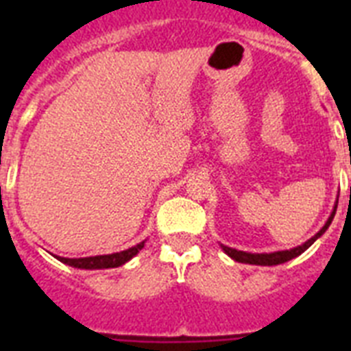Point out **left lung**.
I'll list each match as a JSON object with an SVG mask.
<instances>
[{
	"label": "left lung",
	"instance_id": "obj_1",
	"mask_svg": "<svg viewBox=\"0 0 351 351\" xmlns=\"http://www.w3.org/2000/svg\"><path fill=\"white\" fill-rule=\"evenodd\" d=\"M333 217H335V209H333L332 217L328 219V222L324 224V228H322V230L319 231L315 237H313V239H310L302 245H297V247H293V250L275 251V253H245V251H237V250H233V247H228V245H222V247H224L226 253H228V255H230L231 258L237 262H244V264H256V266H275V264H282V262L291 261V258H295V256H299L300 253H304V251L308 250V247H310V245L313 244V242H315V240L328 230V226L332 224Z\"/></svg>",
	"mask_w": 351,
	"mask_h": 351
}]
</instances>
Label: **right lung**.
<instances>
[{
    "label": "right lung",
    "mask_w": 351,
    "mask_h": 351,
    "mask_svg": "<svg viewBox=\"0 0 351 351\" xmlns=\"http://www.w3.org/2000/svg\"><path fill=\"white\" fill-rule=\"evenodd\" d=\"M143 247V242H140L134 247H129L120 253H111V255H96V256H85V258H62L58 256L63 264L69 266L82 267V269H104V267H118L121 264H125L127 261H131L132 256L136 255L138 251Z\"/></svg>",
    "instance_id": "obj_1"
}]
</instances>
